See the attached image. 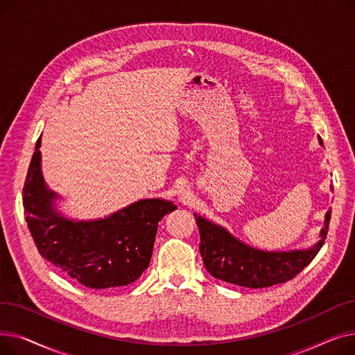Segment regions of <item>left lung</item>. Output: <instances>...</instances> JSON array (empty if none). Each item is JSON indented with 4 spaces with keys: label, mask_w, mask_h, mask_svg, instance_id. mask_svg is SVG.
Masks as SVG:
<instances>
[{
    "label": "left lung",
    "mask_w": 355,
    "mask_h": 355,
    "mask_svg": "<svg viewBox=\"0 0 355 355\" xmlns=\"http://www.w3.org/2000/svg\"><path fill=\"white\" fill-rule=\"evenodd\" d=\"M320 145L324 146L321 138ZM334 191L332 185L329 187ZM200 232V253L207 272L233 285L245 288H268L293 279L318 254L327 239L331 210L327 211L320 240L308 249L262 250L246 245L227 229L194 213Z\"/></svg>",
    "instance_id": "obj_1"
}]
</instances>
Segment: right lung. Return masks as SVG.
Returning a JSON list of instances; mask_svg holds the SVG:
<instances>
[{
  "instance_id": "right-lung-1",
  "label": "right lung",
  "mask_w": 355,
  "mask_h": 355,
  "mask_svg": "<svg viewBox=\"0 0 355 355\" xmlns=\"http://www.w3.org/2000/svg\"><path fill=\"white\" fill-rule=\"evenodd\" d=\"M42 137L35 144L23 189L26 221L39 253L92 289L126 286L149 266L158 223L177 209L171 200L144 198L103 218H69L62 197L42 173Z\"/></svg>"
}]
</instances>
